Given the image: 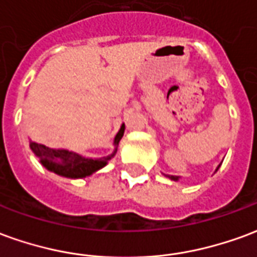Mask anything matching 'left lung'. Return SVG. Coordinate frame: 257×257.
Returning a JSON list of instances; mask_svg holds the SVG:
<instances>
[{"label":"left lung","instance_id":"8db88e82","mask_svg":"<svg viewBox=\"0 0 257 257\" xmlns=\"http://www.w3.org/2000/svg\"><path fill=\"white\" fill-rule=\"evenodd\" d=\"M219 167H220V165H219ZM219 167H217V169H219ZM168 178L169 179H172V180H178V176H169V175H168Z\"/></svg>","mask_w":257,"mask_h":257}]
</instances>
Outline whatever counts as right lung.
Instances as JSON below:
<instances>
[{
  "instance_id": "1",
  "label": "right lung",
  "mask_w": 257,
  "mask_h": 257,
  "mask_svg": "<svg viewBox=\"0 0 257 257\" xmlns=\"http://www.w3.org/2000/svg\"><path fill=\"white\" fill-rule=\"evenodd\" d=\"M123 131H125V125L121 126L119 132L114 139V145H115L114 153L110 156L103 157V158H97V160L84 158L82 156H78L73 151L49 149L47 146L40 145L36 142H30V147L33 153L41 160V164L47 168L48 171H52V172L58 173L60 176H66V178L79 179L89 176L96 171H99L100 168L104 167L107 162L111 160L112 157L115 156L118 143L123 136Z\"/></svg>"
}]
</instances>
